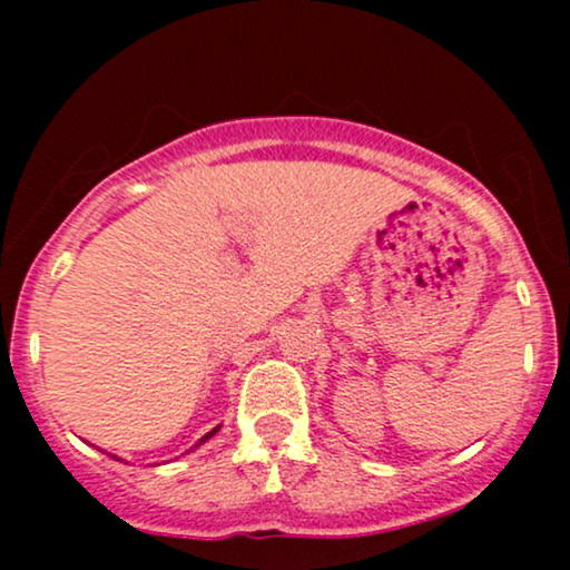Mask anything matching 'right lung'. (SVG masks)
Segmentation results:
<instances>
[{"mask_svg":"<svg viewBox=\"0 0 570 570\" xmlns=\"http://www.w3.org/2000/svg\"><path fill=\"white\" fill-rule=\"evenodd\" d=\"M217 431H219V426H217V429H212V431H208V434H206V436H203V440H200L198 444H203V442H206V440H212V436H214V434H217ZM198 444H195V448H198ZM112 458H115V461H120V458H117V455H112Z\"/></svg>","mask_w":570,"mask_h":570,"instance_id":"obj_1","label":"right lung"}]
</instances>
